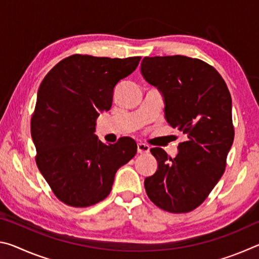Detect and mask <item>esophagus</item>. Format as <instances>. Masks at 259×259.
Masks as SVG:
<instances>
[{"label":"esophagus","mask_w":259,"mask_h":259,"mask_svg":"<svg viewBox=\"0 0 259 259\" xmlns=\"http://www.w3.org/2000/svg\"><path fill=\"white\" fill-rule=\"evenodd\" d=\"M137 151L140 154H145V153L150 152V146L146 145V144H143V143H138L137 144Z\"/></svg>","instance_id":"esophagus-1"}]
</instances>
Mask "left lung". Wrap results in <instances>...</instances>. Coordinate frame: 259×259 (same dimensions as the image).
<instances>
[{"label": "left lung", "instance_id": "1", "mask_svg": "<svg viewBox=\"0 0 259 259\" xmlns=\"http://www.w3.org/2000/svg\"><path fill=\"white\" fill-rule=\"evenodd\" d=\"M140 72L163 97L166 122L187 135L175 157L151 148L157 169L145 178L146 193L165 211L188 212L207 199L225 171L234 139L230 91L212 66L186 56L145 57Z\"/></svg>", "mask_w": 259, "mask_h": 259}]
</instances>
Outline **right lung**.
<instances>
[{
	"instance_id": "right-lung-1",
	"label": "right lung",
	"mask_w": 259,
	"mask_h": 259,
	"mask_svg": "<svg viewBox=\"0 0 259 259\" xmlns=\"http://www.w3.org/2000/svg\"><path fill=\"white\" fill-rule=\"evenodd\" d=\"M139 60L74 55L43 78L30 134L38 169L64 203L82 208L103 201L117 169L137 153L133 138L105 144L95 131L99 114L112 107L116 84Z\"/></svg>"
}]
</instances>
